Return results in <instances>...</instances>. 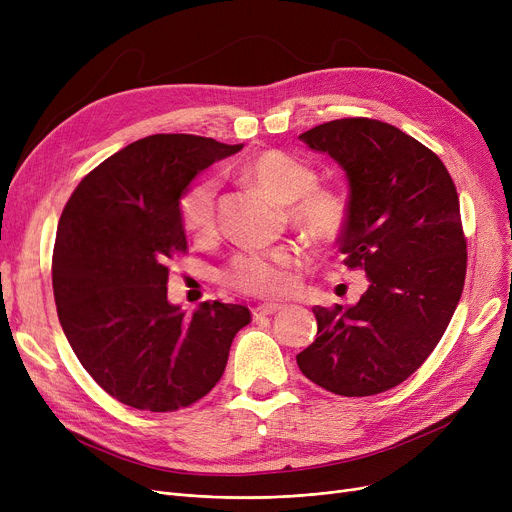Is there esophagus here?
Segmentation results:
<instances>
[{"label": "esophagus", "mask_w": 512, "mask_h": 512, "mask_svg": "<svg viewBox=\"0 0 512 512\" xmlns=\"http://www.w3.org/2000/svg\"><path fill=\"white\" fill-rule=\"evenodd\" d=\"M280 309H284V305H280V303H265V305H259L257 309H253V317L261 319V317L278 313Z\"/></svg>", "instance_id": "obj_1"}]
</instances>
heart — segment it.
Here are the masks:
<instances>
[{"label": "heart", "instance_id": "1", "mask_svg": "<svg viewBox=\"0 0 512 512\" xmlns=\"http://www.w3.org/2000/svg\"><path fill=\"white\" fill-rule=\"evenodd\" d=\"M240 174L259 186L265 195L286 205L290 224L303 236L330 245L348 226L351 203L338 186L315 184L317 176L303 159L280 149H265L242 161ZM215 197L218 180L197 178L178 199V218L188 236L203 240L215 232ZM301 261L294 247L272 251H242L220 270L224 286L251 297L274 299L292 288V270Z\"/></svg>", "mask_w": 512, "mask_h": 512}]
</instances>
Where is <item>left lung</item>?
<instances>
[{
  "mask_svg": "<svg viewBox=\"0 0 512 512\" xmlns=\"http://www.w3.org/2000/svg\"><path fill=\"white\" fill-rule=\"evenodd\" d=\"M301 139L346 170L351 218L338 249L369 288L355 307H313L317 338L297 363L328 392L380 394L432 355L459 305L467 274L459 195L442 159L392 124L342 118Z\"/></svg>",
  "mask_w": 512,
  "mask_h": 512,
  "instance_id": "8db88e82",
  "label": "left lung"
}]
</instances>
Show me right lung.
Returning <instances> with one entry per match:
<instances>
[{"label":"right lung","instance_id":"1","mask_svg":"<svg viewBox=\"0 0 512 512\" xmlns=\"http://www.w3.org/2000/svg\"><path fill=\"white\" fill-rule=\"evenodd\" d=\"M197 134H151L74 188L51 259L53 297L74 355L107 392L139 411L170 413L220 382L242 305L168 303V259L188 251L178 199L197 172L240 151Z\"/></svg>","mask_w":512,"mask_h":512}]
</instances>
